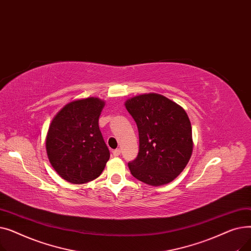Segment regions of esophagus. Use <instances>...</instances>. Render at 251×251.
I'll return each mask as SVG.
<instances>
[{
    "label": "esophagus",
    "mask_w": 251,
    "mask_h": 251,
    "mask_svg": "<svg viewBox=\"0 0 251 251\" xmlns=\"http://www.w3.org/2000/svg\"><path fill=\"white\" fill-rule=\"evenodd\" d=\"M113 154H114L115 156H118V155H120V154H121V150H120V149H117V150L113 151Z\"/></svg>",
    "instance_id": "34e87169"
}]
</instances>
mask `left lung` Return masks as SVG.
<instances>
[{
  "mask_svg": "<svg viewBox=\"0 0 251 251\" xmlns=\"http://www.w3.org/2000/svg\"><path fill=\"white\" fill-rule=\"evenodd\" d=\"M125 107L136 122L139 151L128 164L133 177L151 186H162L178 177L192 151L191 123L181 105L157 94L130 98Z\"/></svg>",
  "mask_w": 251,
  "mask_h": 251,
  "instance_id": "left-lung-1",
  "label": "left lung"
}]
</instances>
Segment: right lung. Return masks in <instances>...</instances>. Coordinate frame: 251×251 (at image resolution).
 I'll return each instance as SVG.
<instances>
[{"label":"right lung","instance_id":"obj_1","mask_svg":"<svg viewBox=\"0 0 251 251\" xmlns=\"http://www.w3.org/2000/svg\"><path fill=\"white\" fill-rule=\"evenodd\" d=\"M104 101L99 98L73 100L52 118L47 137L49 161L56 172L72 184L97 179L110 159L99 127Z\"/></svg>","mask_w":251,"mask_h":251}]
</instances>
